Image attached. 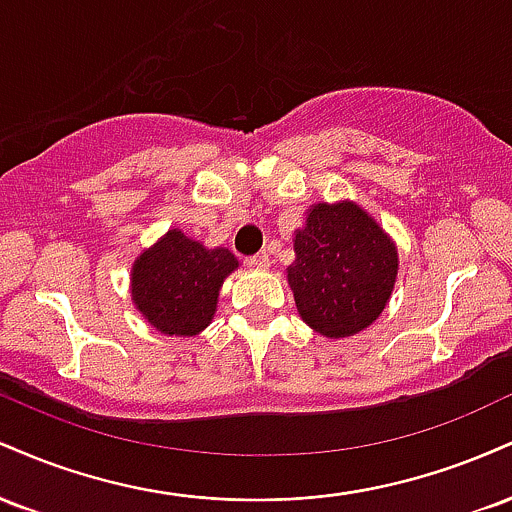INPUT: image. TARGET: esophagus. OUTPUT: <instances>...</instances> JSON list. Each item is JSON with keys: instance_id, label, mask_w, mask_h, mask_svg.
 Segmentation results:
<instances>
[{"instance_id": "obj_1", "label": "esophagus", "mask_w": 512, "mask_h": 512, "mask_svg": "<svg viewBox=\"0 0 512 512\" xmlns=\"http://www.w3.org/2000/svg\"><path fill=\"white\" fill-rule=\"evenodd\" d=\"M248 264H250V267H255V269H267L269 267V255L264 250L257 252V255L250 257Z\"/></svg>"}]
</instances>
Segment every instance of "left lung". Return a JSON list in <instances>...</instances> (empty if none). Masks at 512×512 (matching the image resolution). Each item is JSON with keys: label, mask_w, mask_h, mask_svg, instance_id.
I'll return each instance as SVG.
<instances>
[{"label": "left lung", "mask_w": 512, "mask_h": 512, "mask_svg": "<svg viewBox=\"0 0 512 512\" xmlns=\"http://www.w3.org/2000/svg\"><path fill=\"white\" fill-rule=\"evenodd\" d=\"M289 284L315 332L339 339L366 330L390 301L397 248L356 204H317L296 233Z\"/></svg>", "instance_id": "1"}]
</instances>
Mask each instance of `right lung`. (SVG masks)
Wrapping results in <instances>:
<instances>
[{"label":"right lung","instance_id":"add662e5","mask_svg":"<svg viewBox=\"0 0 512 512\" xmlns=\"http://www.w3.org/2000/svg\"><path fill=\"white\" fill-rule=\"evenodd\" d=\"M236 267L228 250H207L173 228L134 264L132 301L158 332L190 337L211 322L223 279Z\"/></svg>","mask_w":512,"mask_h":512}]
</instances>
